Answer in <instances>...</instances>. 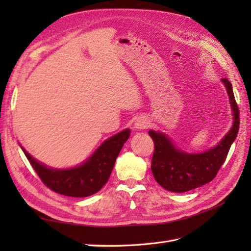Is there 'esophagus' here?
Wrapping results in <instances>:
<instances>
[{"mask_svg":"<svg viewBox=\"0 0 251 251\" xmlns=\"http://www.w3.org/2000/svg\"><path fill=\"white\" fill-rule=\"evenodd\" d=\"M149 126H150V120L146 116H139L134 123V128L136 130L146 129Z\"/></svg>","mask_w":251,"mask_h":251,"instance_id":"1","label":"esophagus"}]
</instances>
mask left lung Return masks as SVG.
<instances>
[{"label": "left lung", "instance_id": "8db88e82", "mask_svg": "<svg viewBox=\"0 0 251 251\" xmlns=\"http://www.w3.org/2000/svg\"><path fill=\"white\" fill-rule=\"evenodd\" d=\"M230 100L233 123L225 137L208 150L189 153L175 146L169 136L159 130H149L154 141V154L151 169L156 182L165 190L174 193H183L204 185L216 177L225 163L232 143L235 141L239 128V111L232 84L222 78Z\"/></svg>", "mask_w": 251, "mask_h": 251}]
</instances>
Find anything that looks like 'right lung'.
<instances>
[{"label": "right lung", "instance_id": "add662e5", "mask_svg": "<svg viewBox=\"0 0 251 251\" xmlns=\"http://www.w3.org/2000/svg\"><path fill=\"white\" fill-rule=\"evenodd\" d=\"M129 136L130 129L126 128L108 138L87 159L70 168L47 166L19 146L41 180L50 190L66 196L86 197L97 193L109 180L116 157Z\"/></svg>", "mask_w": 251, "mask_h": 251}]
</instances>
